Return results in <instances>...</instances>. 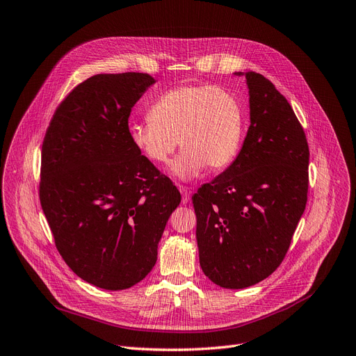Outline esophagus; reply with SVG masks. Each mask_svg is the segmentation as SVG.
<instances>
[{"label": "esophagus", "mask_w": 356, "mask_h": 356, "mask_svg": "<svg viewBox=\"0 0 356 356\" xmlns=\"http://www.w3.org/2000/svg\"><path fill=\"white\" fill-rule=\"evenodd\" d=\"M179 191H180V193H181V202H183V204H188L189 200H191V191H189V188L180 186V184H179Z\"/></svg>", "instance_id": "esophagus-1"}]
</instances>
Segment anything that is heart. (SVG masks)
I'll return each mask as SVG.
<instances>
[{
    "label": "heart",
    "mask_w": 356,
    "mask_h": 356,
    "mask_svg": "<svg viewBox=\"0 0 356 356\" xmlns=\"http://www.w3.org/2000/svg\"><path fill=\"white\" fill-rule=\"evenodd\" d=\"M244 112L224 87L183 84L164 91L148 111L147 122L129 127L135 149L154 164H165L179 143L184 148L172 164L181 180L231 164L241 145Z\"/></svg>",
    "instance_id": "obj_1"
}]
</instances>
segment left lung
I'll use <instances>...</instances> for the list:
<instances>
[{
  "mask_svg": "<svg viewBox=\"0 0 356 356\" xmlns=\"http://www.w3.org/2000/svg\"><path fill=\"white\" fill-rule=\"evenodd\" d=\"M244 75L250 127L243 147L192 196L200 268L228 289L264 281L282 264L308 192L310 151L300 120L264 75Z\"/></svg>",
  "mask_w": 356,
  "mask_h": 356,
  "instance_id": "obj_1",
  "label": "left lung"
}]
</instances>
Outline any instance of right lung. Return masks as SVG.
Here are the masks:
<instances>
[{
  "label": "right lung",
  "instance_id": "1",
  "mask_svg": "<svg viewBox=\"0 0 356 356\" xmlns=\"http://www.w3.org/2000/svg\"><path fill=\"white\" fill-rule=\"evenodd\" d=\"M154 83L143 72L90 76L58 106L42 145L39 197L56 249L103 289L131 288L151 272L181 200L129 140L132 107Z\"/></svg>",
  "mask_w": 356,
  "mask_h": 356
}]
</instances>
